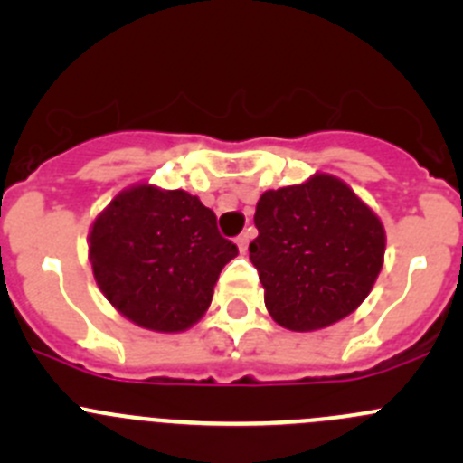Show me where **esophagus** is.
<instances>
[{
  "label": "esophagus",
  "instance_id": "obj_1",
  "mask_svg": "<svg viewBox=\"0 0 463 463\" xmlns=\"http://www.w3.org/2000/svg\"><path fill=\"white\" fill-rule=\"evenodd\" d=\"M235 241H237V249H240V253L244 255L246 250H249V241H250V235H249V232H241V235L237 237Z\"/></svg>",
  "mask_w": 463,
  "mask_h": 463
}]
</instances>
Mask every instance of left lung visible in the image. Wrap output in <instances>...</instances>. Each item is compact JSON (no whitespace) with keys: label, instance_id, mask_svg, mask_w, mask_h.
Masks as SVG:
<instances>
[{"label":"left lung","instance_id":"obj_1","mask_svg":"<svg viewBox=\"0 0 463 463\" xmlns=\"http://www.w3.org/2000/svg\"><path fill=\"white\" fill-rule=\"evenodd\" d=\"M249 246L270 318L316 331L347 318L370 296L385 258L381 217L338 176L316 172L266 190Z\"/></svg>","mask_w":463,"mask_h":463}]
</instances>
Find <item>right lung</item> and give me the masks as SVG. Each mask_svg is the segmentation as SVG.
Wrapping results in <instances>:
<instances>
[{"label":"right lung","mask_w":463,"mask_h":463,"mask_svg":"<svg viewBox=\"0 0 463 463\" xmlns=\"http://www.w3.org/2000/svg\"><path fill=\"white\" fill-rule=\"evenodd\" d=\"M93 279L109 305L143 329L179 334L203 318L237 246L185 190H120L89 228Z\"/></svg>","instance_id":"add662e5"}]
</instances>
